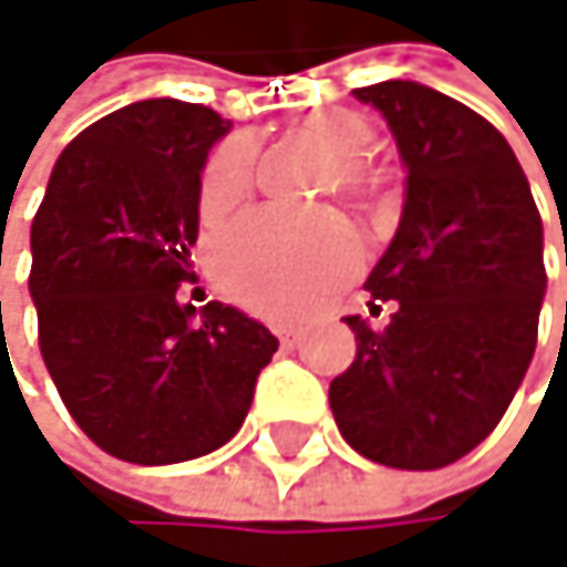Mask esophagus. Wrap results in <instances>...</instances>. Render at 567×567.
<instances>
[{"instance_id":"34e87169","label":"esophagus","mask_w":567,"mask_h":567,"mask_svg":"<svg viewBox=\"0 0 567 567\" xmlns=\"http://www.w3.org/2000/svg\"><path fill=\"white\" fill-rule=\"evenodd\" d=\"M275 332H278V339H281V346H286V349H296L299 346V332L292 326H278Z\"/></svg>"}]
</instances>
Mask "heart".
Returning a JSON list of instances; mask_svg holds the SVG:
<instances>
[{"label":"heart","mask_w":567,"mask_h":567,"mask_svg":"<svg viewBox=\"0 0 567 567\" xmlns=\"http://www.w3.org/2000/svg\"><path fill=\"white\" fill-rule=\"evenodd\" d=\"M296 137L336 161L346 187L377 184L362 154L373 144V127L352 110H316L296 124ZM258 161L248 141L221 144L197 184V212L208 228L235 221L255 194ZM355 261V241L342 228L296 231L275 215H258L212 248V268L225 296L251 312L289 319L302 312L319 281H329Z\"/></svg>","instance_id":"1"}]
</instances>
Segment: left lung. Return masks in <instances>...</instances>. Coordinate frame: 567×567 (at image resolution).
<instances>
[{
  "instance_id": "8db88e82",
  "label": "left lung",
  "mask_w": 567,
  "mask_h": 567,
  "mask_svg": "<svg viewBox=\"0 0 567 567\" xmlns=\"http://www.w3.org/2000/svg\"><path fill=\"white\" fill-rule=\"evenodd\" d=\"M355 100L386 116L406 200L367 278L373 312L380 301L393 316L383 329L346 319L355 359L329 406L355 454L436 471L501 423L532 367L548 289L542 215L511 144L471 106L413 80Z\"/></svg>"
}]
</instances>
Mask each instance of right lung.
<instances>
[{
    "label": "right lung",
    "instance_id": "1",
    "mask_svg": "<svg viewBox=\"0 0 567 567\" xmlns=\"http://www.w3.org/2000/svg\"><path fill=\"white\" fill-rule=\"evenodd\" d=\"M228 127L171 96L120 106L60 154L32 218L39 352L76 426L127 464L218 451L278 349L231 306L177 302L200 171Z\"/></svg>",
    "mask_w": 567,
    "mask_h": 567
}]
</instances>
